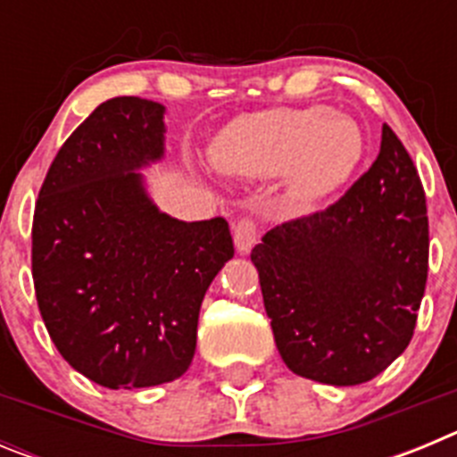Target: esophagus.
<instances>
[{"label": "esophagus", "instance_id": "obj_1", "mask_svg": "<svg viewBox=\"0 0 457 457\" xmlns=\"http://www.w3.org/2000/svg\"><path fill=\"white\" fill-rule=\"evenodd\" d=\"M258 240V228L256 221L249 220V217H242L236 226H233V242H236V249L240 253H249L252 247Z\"/></svg>", "mask_w": 457, "mask_h": 457}]
</instances>
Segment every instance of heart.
<instances>
[{
	"instance_id": "1",
	"label": "heart",
	"mask_w": 457,
	"mask_h": 457,
	"mask_svg": "<svg viewBox=\"0 0 457 457\" xmlns=\"http://www.w3.org/2000/svg\"><path fill=\"white\" fill-rule=\"evenodd\" d=\"M364 132L329 107H284L233 123L212 146L220 171L270 179L286 171L295 196L316 199L350 179L364 155Z\"/></svg>"
}]
</instances>
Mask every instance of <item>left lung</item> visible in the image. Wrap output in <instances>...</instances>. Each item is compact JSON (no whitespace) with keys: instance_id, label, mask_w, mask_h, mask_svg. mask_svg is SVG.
Returning a JSON list of instances; mask_svg holds the SVG:
<instances>
[{"instance_id":"obj_1","label":"left lung","mask_w":457,"mask_h":457,"mask_svg":"<svg viewBox=\"0 0 457 457\" xmlns=\"http://www.w3.org/2000/svg\"><path fill=\"white\" fill-rule=\"evenodd\" d=\"M274 343L295 375L353 386L410 345L428 277L426 194L382 125L373 167L329 208L252 249Z\"/></svg>"}]
</instances>
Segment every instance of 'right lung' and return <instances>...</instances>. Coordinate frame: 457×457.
I'll return each mask as SVG.
<instances>
[{
	"label": "right lung",
	"mask_w": 457,
	"mask_h": 457,
	"mask_svg": "<svg viewBox=\"0 0 457 457\" xmlns=\"http://www.w3.org/2000/svg\"><path fill=\"white\" fill-rule=\"evenodd\" d=\"M167 107L98 104L40 187L31 272L40 316L72 369L107 389L180 378L196 350L204 295L233 258L228 221L157 208L141 169L164 157Z\"/></svg>",
	"instance_id": "right-lung-1"
}]
</instances>
